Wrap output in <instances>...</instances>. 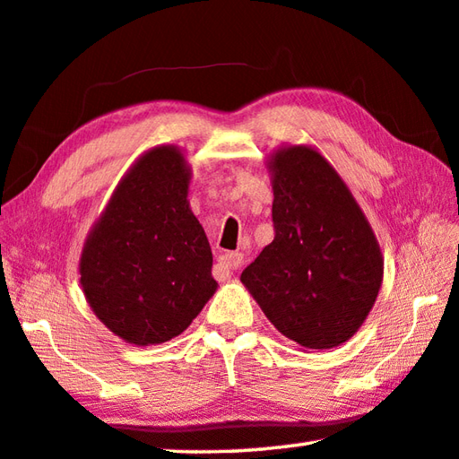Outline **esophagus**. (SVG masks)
Segmentation results:
<instances>
[{
    "label": "esophagus",
    "instance_id": "34e87169",
    "mask_svg": "<svg viewBox=\"0 0 459 459\" xmlns=\"http://www.w3.org/2000/svg\"><path fill=\"white\" fill-rule=\"evenodd\" d=\"M242 264V253H224L217 260V268L222 273V276H229L235 271H238Z\"/></svg>",
    "mask_w": 459,
    "mask_h": 459
}]
</instances>
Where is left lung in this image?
Masks as SVG:
<instances>
[{
	"label": "left lung",
	"mask_w": 459,
	"mask_h": 459,
	"mask_svg": "<svg viewBox=\"0 0 459 459\" xmlns=\"http://www.w3.org/2000/svg\"><path fill=\"white\" fill-rule=\"evenodd\" d=\"M274 240L240 274L274 328L304 350L352 338L378 299L384 258L344 178L318 149L268 157Z\"/></svg>",
	"instance_id": "obj_1"
}]
</instances>
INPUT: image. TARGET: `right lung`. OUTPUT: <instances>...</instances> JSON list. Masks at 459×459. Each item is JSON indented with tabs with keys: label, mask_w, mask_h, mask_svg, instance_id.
<instances>
[{
	"label": "right lung",
	"mask_w": 459,
	"mask_h": 459,
	"mask_svg": "<svg viewBox=\"0 0 459 459\" xmlns=\"http://www.w3.org/2000/svg\"><path fill=\"white\" fill-rule=\"evenodd\" d=\"M191 175L183 149L143 152L83 242L85 300L127 344L178 336L217 292L209 238L186 199Z\"/></svg>",
	"instance_id": "1"
}]
</instances>
